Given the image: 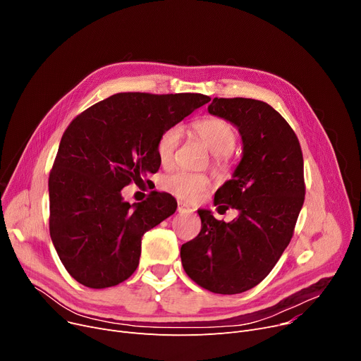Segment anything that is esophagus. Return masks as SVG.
<instances>
[{"label":"esophagus","instance_id":"obj_1","mask_svg":"<svg viewBox=\"0 0 361 361\" xmlns=\"http://www.w3.org/2000/svg\"><path fill=\"white\" fill-rule=\"evenodd\" d=\"M178 212H195V207L188 206L187 203L184 202H178V207H177Z\"/></svg>","mask_w":361,"mask_h":361}]
</instances>
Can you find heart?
<instances>
[{
	"mask_svg": "<svg viewBox=\"0 0 361 361\" xmlns=\"http://www.w3.org/2000/svg\"><path fill=\"white\" fill-rule=\"evenodd\" d=\"M195 135L212 154V166L218 173L228 169L230 152L237 143V130L225 118L206 117L192 124ZM181 128L169 126L159 135L155 152L162 166H169L174 161L177 147L181 140ZM209 185V177L202 173H188V171H174L161 180L164 192L185 202L197 200Z\"/></svg>",
	"mask_w": 361,
	"mask_h": 361,
	"instance_id": "b5f03b06",
	"label": "heart"
}]
</instances>
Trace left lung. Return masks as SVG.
Instances as JSON below:
<instances>
[{"label": "left lung", "mask_w": 361, "mask_h": 361, "mask_svg": "<svg viewBox=\"0 0 361 361\" xmlns=\"http://www.w3.org/2000/svg\"><path fill=\"white\" fill-rule=\"evenodd\" d=\"M212 116L238 127L243 158L215 193V204L237 209L231 222L199 209L202 230L181 245L185 274L215 294L244 293L274 269L290 244L306 195L300 142L271 105L247 98H214Z\"/></svg>", "instance_id": "1"}]
</instances>
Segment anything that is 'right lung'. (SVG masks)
Segmentation results:
<instances>
[{
  "label": "right lung",
  "instance_id": "right-lung-1",
  "mask_svg": "<svg viewBox=\"0 0 361 361\" xmlns=\"http://www.w3.org/2000/svg\"><path fill=\"white\" fill-rule=\"evenodd\" d=\"M209 101L202 93L124 92L68 124L48 180L49 234L64 268L82 286H118L137 269L143 234L173 215L177 202L152 192L130 204L121 188L157 173L162 130Z\"/></svg>",
  "mask_w": 361,
  "mask_h": 361
}]
</instances>
